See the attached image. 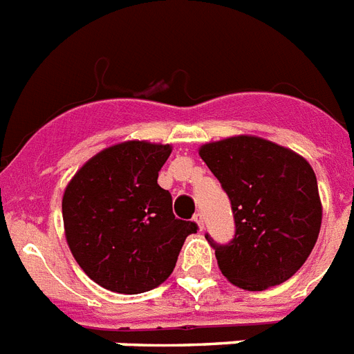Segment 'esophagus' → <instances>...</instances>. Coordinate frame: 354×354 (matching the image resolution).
I'll return each instance as SVG.
<instances>
[{
  "label": "esophagus",
  "instance_id": "esophagus-1",
  "mask_svg": "<svg viewBox=\"0 0 354 354\" xmlns=\"http://www.w3.org/2000/svg\"><path fill=\"white\" fill-rule=\"evenodd\" d=\"M194 221H195V223H197L198 230H203V227H204V217H203V213H195Z\"/></svg>",
  "mask_w": 354,
  "mask_h": 354
}]
</instances>
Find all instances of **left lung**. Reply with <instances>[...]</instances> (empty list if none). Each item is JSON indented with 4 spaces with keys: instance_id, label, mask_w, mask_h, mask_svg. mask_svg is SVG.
Listing matches in <instances>:
<instances>
[{
    "instance_id": "obj_1",
    "label": "left lung",
    "mask_w": 354,
    "mask_h": 354,
    "mask_svg": "<svg viewBox=\"0 0 354 354\" xmlns=\"http://www.w3.org/2000/svg\"><path fill=\"white\" fill-rule=\"evenodd\" d=\"M230 197L235 235L215 248L218 268L248 291L279 286L308 261L322 224L313 168L295 151L259 137H232L201 148Z\"/></svg>"
}]
</instances>
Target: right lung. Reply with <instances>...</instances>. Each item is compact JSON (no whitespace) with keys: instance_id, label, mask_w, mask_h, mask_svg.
I'll return each instance as SVG.
<instances>
[{"instance_id":"add662e5","label":"right lung","mask_w":354,"mask_h":354,"mask_svg":"<svg viewBox=\"0 0 354 354\" xmlns=\"http://www.w3.org/2000/svg\"><path fill=\"white\" fill-rule=\"evenodd\" d=\"M170 145L130 141L106 148L74 175L63 195L70 251L93 282L137 295L162 284L198 226L174 215L157 184Z\"/></svg>"}]
</instances>
